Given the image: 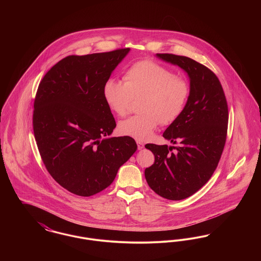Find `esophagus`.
Instances as JSON below:
<instances>
[{
	"label": "esophagus",
	"mask_w": 261,
	"mask_h": 261,
	"mask_svg": "<svg viewBox=\"0 0 261 261\" xmlns=\"http://www.w3.org/2000/svg\"><path fill=\"white\" fill-rule=\"evenodd\" d=\"M137 145H138V149H143L145 148V145L142 143V142H137Z\"/></svg>",
	"instance_id": "34e87169"
}]
</instances>
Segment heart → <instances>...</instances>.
Returning <instances> with one entry per match:
<instances>
[{"instance_id": "b5f03b06", "label": "heart", "mask_w": 261, "mask_h": 261, "mask_svg": "<svg viewBox=\"0 0 261 261\" xmlns=\"http://www.w3.org/2000/svg\"><path fill=\"white\" fill-rule=\"evenodd\" d=\"M106 103L118 116H124L133 99H139L141 114L131 116L118 125L121 135L137 141L148 140L159 123L171 124L184 111L190 95L185 78L158 62L140 61L130 65L123 83L109 79L102 87Z\"/></svg>"}]
</instances>
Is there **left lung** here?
I'll list each match as a JSON object with an SVG mask.
<instances>
[{
  "label": "left lung",
  "mask_w": 261,
  "mask_h": 261,
  "mask_svg": "<svg viewBox=\"0 0 261 261\" xmlns=\"http://www.w3.org/2000/svg\"><path fill=\"white\" fill-rule=\"evenodd\" d=\"M156 57L186 72L190 95L182 114L162 135L179 147L147 144L154 162L146 168L145 177L159 196L180 200L198 192L216 169L226 142L228 106L219 79L206 66L183 56Z\"/></svg>",
  "instance_id": "left-lung-1"
}]
</instances>
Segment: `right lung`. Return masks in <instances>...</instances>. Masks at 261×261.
I'll return each mask as SVG.
<instances>
[{
  "label": "right lung",
  "instance_id": "add662e5",
  "mask_svg": "<svg viewBox=\"0 0 261 261\" xmlns=\"http://www.w3.org/2000/svg\"><path fill=\"white\" fill-rule=\"evenodd\" d=\"M129 51L66 57L39 84L33 131L40 155L50 176L77 196L110 186L137 150L131 137H109L116 123L102 95L103 84Z\"/></svg>",
  "mask_w": 261,
  "mask_h": 261
}]
</instances>
